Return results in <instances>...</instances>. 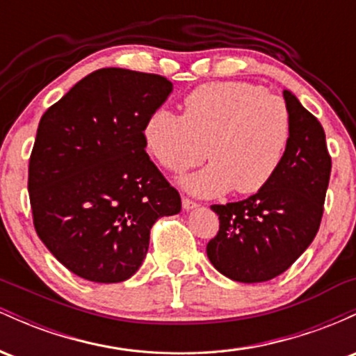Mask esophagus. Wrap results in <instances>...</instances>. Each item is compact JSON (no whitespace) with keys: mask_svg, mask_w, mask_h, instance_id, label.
Listing matches in <instances>:
<instances>
[{"mask_svg":"<svg viewBox=\"0 0 356 356\" xmlns=\"http://www.w3.org/2000/svg\"><path fill=\"white\" fill-rule=\"evenodd\" d=\"M182 207L186 211H189V209H195V207H199V204L194 202L189 197H182Z\"/></svg>","mask_w":356,"mask_h":356,"instance_id":"esophagus-1","label":"esophagus"}]
</instances>
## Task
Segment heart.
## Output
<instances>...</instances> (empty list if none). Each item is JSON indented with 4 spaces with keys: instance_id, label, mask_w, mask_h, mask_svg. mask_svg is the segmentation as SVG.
<instances>
[{
    "instance_id": "heart-1",
    "label": "heart",
    "mask_w": 356,
    "mask_h": 356,
    "mask_svg": "<svg viewBox=\"0 0 356 356\" xmlns=\"http://www.w3.org/2000/svg\"><path fill=\"white\" fill-rule=\"evenodd\" d=\"M291 137L284 100L243 81L195 88L184 100V115L157 110L144 127L147 150L164 169L181 174L207 159L201 172L182 181L201 197L254 194L275 177Z\"/></svg>"
}]
</instances>
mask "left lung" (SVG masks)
I'll list each match as a JSON object with an SVG mask.
<instances>
[{"label": "left lung", "mask_w": 356, "mask_h": 356, "mask_svg": "<svg viewBox=\"0 0 356 356\" xmlns=\"http://www.w3.org/2000/svg\"><path fill=\"white\" fill-rule=\"evenodd\" d=\"M291 137L275 177L239 202L214 204L218 234L207 243L212 266L239 283L280 276L306 251L320 229L332 157L325 130L291 92H283Z\"/></svg>", "instance_id": "1"}]
</instances>
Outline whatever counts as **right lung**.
Wrapping results in <instances>:
<instances>
[{
    "label": "right lung",
    "instance_id": "right-lung-1",
    "mask_svg": "<svg viewBox=\"0 0 356 356\" xmlns=\"http://www.w3.org/2000/svg\"><path fill=\"white\" fill-rule=\"evenodd\" d=\"M170 92L165 76L102 68L40 120L28 167L35 229L83 280H129L144 261L155 220L181 212V195L144 140L147 120Z\"/></svg>",
    "mask_w": 356,
    "mask_h": 356
}]
</instances>
